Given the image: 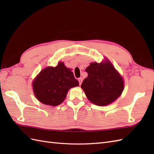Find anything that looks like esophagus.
<instances>
[{
    "instance_id": "obj_1",
    "label": "esophagus",
    "mask_w": 154,
    "mask_h": 154,
    "mask_svg": "<svg viewBox=\"0 0 154 154\" xmlns=\"http://www.w3.org/2000/svg\"><path fill=\"white\" fill-rule=\"evenodd\" d=\"M78 81H79V85H81V83H82V81H83V78L82 77H79V79H78Z\"/></svg>"
}]
</instances>
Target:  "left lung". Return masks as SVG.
<instances>
[{"label": "left lung", "mask_w": 154, "mask_h": 154, "mask_svg": "<svg viewBox=\"0 0 154 154\" xmlns=\"http://www.w3.org/2000/svg\"><path fill=\"white\" fill-rule=\"evenodd\" d=\"M85 71L88 76L81 87L91 103L106 106L121 95L124 89L123 79L110 62L91 63Z\"/></svg>", "instance_id": "8db88e82"}]
</instances>
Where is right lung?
I'll return each instance as SVG.
<instances>
[{
	"mask_svg": "<svg viewBox=\"0 0 154 154\" xmlns=\"http://www.w3.org/2000/svg\"><path fill=\"white\" fill-rule=\"evenodd\" d=\"M35 97L44 104L57 106L66 97L71 88L79 86L70 69L60 62L55 67H48L42 70L33 82Z\"/></svg>",
	"mask_w": 154,
	"mask_h": 154,
	"instance_id": "obj_1",
	"label": "right lung"
}]
</instances>
